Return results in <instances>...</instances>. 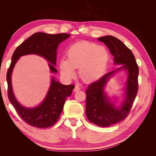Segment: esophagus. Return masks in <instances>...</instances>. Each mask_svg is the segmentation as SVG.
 <instances>
[{"label":"esophagus","instance_id":"34e87169","mask_svg":"<svg viewBox=\"0 0 156 156\" xmlns=\"http://www.w3.org/2000/svg\"><path fill=\"white\" fill-rule=\"evenodd\" d=\"M80 89H81V88L79 87V85H75V87L74 88V90H73V91L74 92H77V91L80 90Z\"/></svg>","mask_w":156,"mask_h":156}]
</instances>
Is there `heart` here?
<instances>
[{
  "label": "heart",
  "instance_id": "b5f03b06",
  "mask_svg": "<svg viewBox=\"0 0 156 156\" xmlns=\"http://www.w3.org/2000/svg\"><path fill=\"white\" fill-rule=\"evenodd\" d=\"M67 55L68 59L60 61V73L70 80L75 76V68H79V77L85 83L93 82L102 76L110 57L104 46L88 41L73 44L68 50Z\"/></svg>",
  "mask_w": 156,
  "mask_h": 156
}]
</instances>
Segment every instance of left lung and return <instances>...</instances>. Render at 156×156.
<instances>
[{"instance_id": "8db88e82", "label": "left lung", "mask_w": 156, "mask_h": 156, "mask_svg": "<svg viewBox=\"0 0 156 156\" xmlns=\"http://www.w3.org/2000/svg\"><path fill=\"white\" fill-rule=\"evenodd\" d=\"M98 40L109 49L114 56V64L121 66L90 84L86 90V115L88 120L96 126L107 127L123 121L128 115L138 92L139 67L133 53L120 40L112 36ZM122 70L127 72L125 98L120 106H116L107 96L105 88L109 79Z\"/></svg>"}]
</instances>
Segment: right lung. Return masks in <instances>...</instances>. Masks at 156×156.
Here are the masks:
<instances>
[{
  "instance_id": "right-lung-1",
  "label": "right lung",
  "mask_w": 156,
  "mask_h": 156,
  "mask_svg": "<svg viewBox=\"0 0 156 156\" xmlns=\"http://www.w3.org/2000/svg\"><path fill=\"white\" fill-rule=\"evenodd\" d=\"M69 36L65 33L49 34L37 32L19 45L12 55L6 75L8 99L21 119L32 126L46 128L54 125L62 111L66 99L72 94L75 85H64L52 77L51 85L43 101L35 107L28 108L21 105L14 95L12 85L13 68L21 56L34 54L42 56L50 62L48 65L51 73H57L55 66L56 64L58 47Z\"/></svg>"
}]
</instances>
